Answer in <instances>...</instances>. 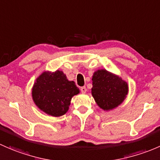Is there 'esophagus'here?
Returning a JSON list of instances; mask_svg holds the SVG:
<instances>
[{"label": "esophagus", "mask_w": 160, "mask_h": 160, "mask_svg": "<svg viewBox=\"0 0 160 160\" xmlns=\"http://www.w3.org/2000/svg\"><path fill=\"white\" fill-rule=\"evenodd\" d=\"M81 92H82V93H85V92H87V88L85 86H83V87H81Z\"/></svg>", "instance_id": "esophagus-1"}]
</instances>
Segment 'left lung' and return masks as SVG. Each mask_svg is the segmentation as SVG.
I'll list each match as a JSON object with an SVG mask.
<instances>
[{
	"mask_svg": "<svg viewBox=\"0 0 160 160\" xmlns=\"http://www.w3.org/2000/svg\"><path fill=\"white\" fill-rule=\"evenodd\" d=\"M92 85V96L97 105L105 111L113 109L121 104L129 89L125 81L105 69L93 74Z\"/></svg>",
	"mask_w": 160,
	"mask_h": 160,
	"instance_id": "8db88e82",
	"label": "left lung"
}]
</instances>
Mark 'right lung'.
I'll return each instance as SVG.
<instances>
[{
	"label": "right lung",
	"mask_w": 160,
	"mask_h": 160,
	"mask_svg": "<svg viewBox=\"0 0 160 160\" xmlns=\"http://www.w3.org/2000/svg\"><path fill=\"white\" fill-rule=\"evenodd\" d=\"M79 89L73 81H68L62 71L44 72L36 79L32 98L41 110L50 116H63L68 110L70 102Z\"/></svg>",
	"instance_id": "right-lung-1"
}]
</instances>
